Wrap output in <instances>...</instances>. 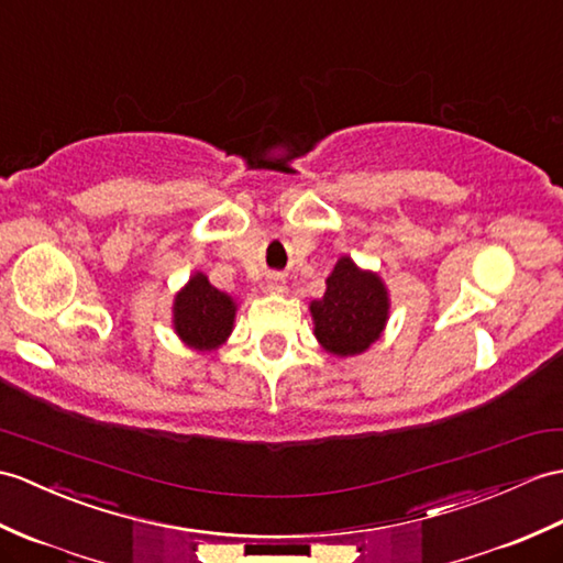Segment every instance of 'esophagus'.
Returning <instances> with one entry per match:
<instances>
[{
	"instance_id": "obj_1",
	"label": "esophagus",
	"mask_w": 563,
	"mask_h": 563,
	"mask_svg": "<svg viewBox=\"0 0 563 563\" xmlns=\"http://www.w3.org/2000/svg\"><path fill=\"white\" fill-rule=\"evenodd\" d=\"M266 292L268 295H283L285 292V280L278 273H273V276L266 278Z\"/></svg>"
}]
</instances>
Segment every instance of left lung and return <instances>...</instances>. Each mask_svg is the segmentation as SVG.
Wrapping results in <instances>:
<instances>
[{"label": "left lung", "mask_w": 563, "mask_h": 563, "mask_svg": "<svg viewBox=\"0 0 563 563\" xmlns=\"http://www.w3.org/2000/svg\"><path fill=\"white\" fill-rule=\"evenodd\" d=\"M313 335L335 357H355L367 352L384 335L390 295L376 271L360 268L341 256L325 278V292L309 305Z\"/></svg>", "instance_id": "1"}]
</instances>
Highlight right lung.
I'll return each instance as SVG.
<instances>
[{
	"mask_svg": "<svg viewBox=\"0 0 563 563\" xmlns=\"http://www.w3.org/2000/svg\"><path fill=\"white\" fill-rule=\"evenodd\" d=\"M234 317V297L218 290L201 271H194L173 299V329L179 341L196 352H213L225 345Z\"/></svg>",
	"mask_w": 563,
	"mask_h": 563,
	"instance_id": "obj_1",
	"label": "right lung"
}]
</instances>
